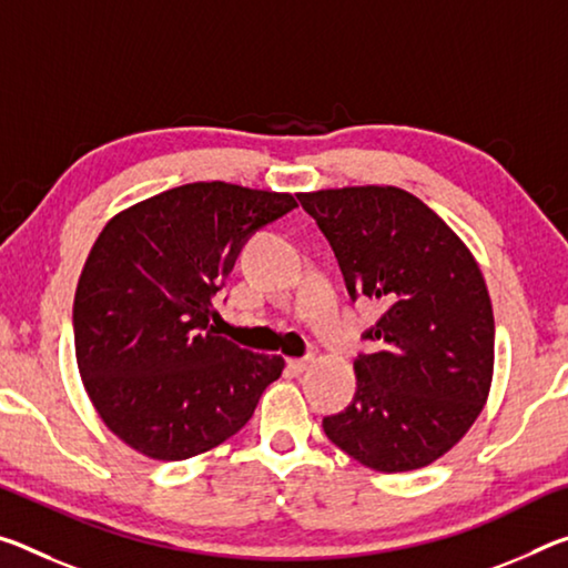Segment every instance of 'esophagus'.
Instances as JSON below:
<instances>
[{
  "label": "esophagus",
  "mask_w": 568,
  "mask_h": 568,
  "mask_svg": "<svg viewBox=\"0 0 568 568\" xmlns=\"http://www.w3.org/2000/svg\"><path fill=\"white\" fill-rule=\"evenodd\" d=\"M313 364V358L308 356V358H291V362H287V368H291V372H295V374H301V372H305V368H308Z\"/></svg>",
  "instance_id": "obj_1"
}]
</instances>
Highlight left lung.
Instances as JSON below:
<instances>
[{"instance_id":"obj_1","label":"left lung","mask_w":568,"mask_h":568,"mask_svg":"<svg viewBox=\"0 0 568 568\" xmlns=\"http://www.w3.org/2000/svg\"><path fill=\"white\" fill-rule=\"evenodd\" d=\"M331 242L351 298L384 305L376 354L354 362L356 397L323 419L333 445L379 473H409L449 453L488 402L495 321L465 242L399 186L298 194Z\"/></svg>"}]
</instances>
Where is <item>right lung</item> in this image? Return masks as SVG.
<instances>
[{
	"label": "right lung",
	"instance_id": "right-lung-1",
	"mask_svg": "<svg viewBox=\"0 0 568 568\" xmlns=\"http://www.w3.org/2000/svg\"><path fill=\"white\" fill-rule=\"evenodd\" d=\"M293 194L194 182L115 214L80 273L78 372L98 417L151 460H189L247 425L283 374L212 326V298L252 232Z\"/></svg>",
	"mask_w": 568,
	"mask_h": 568
}]
</instances>
